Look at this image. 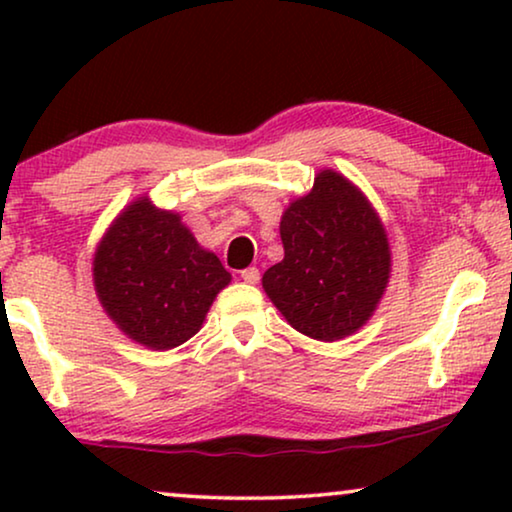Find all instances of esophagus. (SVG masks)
<instances>
[{
    "label": "esophagus",
    "instance_id": "obj_1",
    "mask_svg": "<svg viewBox=\"0 0 512 512\" xmlns=\"http://www.w3.org/2000/svg\"><path fill=\"white\" fill-rule=\"evenodd\" d=\"M240 277L247 284H258V279H261V272H258V268H247V270L240 272Z\"/></svg>",
    "mask_w": 512,
    "mask_h": 512
}]
</instances>
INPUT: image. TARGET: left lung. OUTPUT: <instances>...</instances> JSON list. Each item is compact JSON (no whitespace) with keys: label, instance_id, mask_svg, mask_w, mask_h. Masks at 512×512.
I'll use <instances>...</instances> for the list:
<instances>
[{"label":"left lung","instance_id":"obj_1","mask_svg":"<svg viewBox=\"0 0 512 512\" xmlns=\"http://www.w3.org/2000/svg\"><path fill=\"white\" fill-rule=\"evenodd\" d=\"M284 258L263 289L284 319L314 340H342L373 317L391 272L380 216L352 181L333 170L282 214Z\"/></svg>","mask_w":512,"mask_h":512}]
</instances>
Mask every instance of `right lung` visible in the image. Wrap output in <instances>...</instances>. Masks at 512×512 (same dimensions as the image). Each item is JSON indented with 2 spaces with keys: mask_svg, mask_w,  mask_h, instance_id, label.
I'll return each mask as SVG.
<instances>
[{
  "mask_svg": "<svg viewBox=\"0 0 512 512\" xmlns=\"http://www.w3.org/2000/svg\"><path fill=\"white\" fill-rule=\"evenodd\" d=\"M93 282L104 312L128 338L165 352L200 331L230 272L179 214L139 198L97 244Z\"/></svg>",
  "mask_w": 512,
  "mask_h": 512,
  "instance_id": "1",
  "label": "right lung"
}]
</instances>
